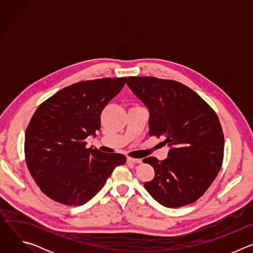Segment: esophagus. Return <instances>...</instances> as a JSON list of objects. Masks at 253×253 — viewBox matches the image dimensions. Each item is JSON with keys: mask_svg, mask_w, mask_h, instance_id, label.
<instances>
[{"mask_svg": "<svg viewBox=\"0 0 253 253\" xmlns=\"http://www.w3.org/2000/svg\"><path fill=\"white\" fill-rule=\"evenodd\" d=\"M127 162L128 163H131V164H140L142 162L141 159H135V158H131V157H128L127 158Z\"/></svg>", "mask_w": 253, "mask_h": 253, "instance_id": "1", "label": "esophagus"}]
</instances>
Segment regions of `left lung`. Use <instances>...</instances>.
I'll list each match as a JSON object with an SVG mask.
<instances>
[{
  "label": "left lung",
  "instance_id": "8db88e82",
  "mask_svg": "<svg viewBox=\"0 0 253 253\" xmlns=\"http://www.w3.org/2000/svg\"><path fill=\"white\" fill-rule=\"evenodd\" d=\"M127 84L149 109V136H164V145L170 147L164 160L143 159L155 171L144 187L163 206L191 204L222 166L224 135L217 115L197 93L177 81L128 77Z\"/></svg>",
  "mask_w": 253,
  "mask_h": 253
}]
</instances>
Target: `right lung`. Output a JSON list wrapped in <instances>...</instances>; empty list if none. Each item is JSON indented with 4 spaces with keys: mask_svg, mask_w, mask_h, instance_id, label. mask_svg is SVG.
Returning a JSON list of instances; mask_svg holds the SVG:
<instances>
[{
    "mask_svg": "<svg viewBox=\"0 0 253 253\" xmlns=\"http://www.w3.org/2000/svg\"><path fill=\"white\" fill-rule=\"evenodd\" d=\"M127 77L82 81L63 88L39 105L25 134V159L41 191L69 206L88 202L126 157L86 148L101 128V113Z\"/></svg>",
    "mask_w": 253,
    "mask_h": 253,
    "instance_id": "1",
    "label": "right lung"
}]
</instances>
